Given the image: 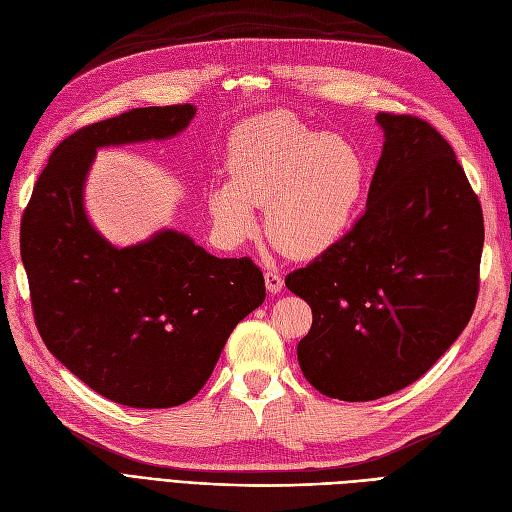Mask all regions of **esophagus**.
I'll return each instance as SVG.
<instances>
[{"label": "esophagus", "instance_id": "obj_1", "mask_svg": "<svg viewBox=\"0 0 512 512\" xmlns=\"http://www.w3.org/2000/svg\"><path fill=\"white\" fill-rule=\"evenodd\" d=\"M265 284H267V290L269 292H282V288H284V277H282V273L277 271V269H269V271H265Z\"/></svg>", "mask_w": 512, "mask_h": 512}]
</instances>
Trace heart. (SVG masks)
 I'll list each match as a JSON object with an SVG mask.
<instances>
[{
	"mask_svg": "<svg viewBox=\"0 0 512 512\" xmlns=\"http://www.w3.org/2000/svg\"><path fill=\"white\" fill-rule=\"evenodd\" d=\"M226 168L230 183L209 190L220 235L245 239L256 226L254 205H267L269 237L299 258L327 252L346 235L367 183L359 147L284 111L241 123L228 141Z\"/></svg>",
	"mask_w": 512,
	"mask_h": 512,
	"instance_id": "1",
	"label": "heart"
}]
</instances>
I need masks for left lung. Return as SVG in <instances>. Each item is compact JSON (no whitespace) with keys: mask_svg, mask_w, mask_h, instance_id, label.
<instances>
[{"mask_svg":"<svg viewBox=\"0 0 512 512\" xmlns=\"http://www.w3.org/2000/svg\"><path fill=\"white\" fill-rule=\"evenodd\" d=\"M384 147L356 224L286 286L312 307L297 346L322 395L371 401L421 378L472 318L485 226L446 138L412 115H376Z\"/></svg>","mask_w":512,"mask_h":512,"instance_id":"8db88e82","label":"left lung"}]
</instances>
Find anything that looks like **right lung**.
<instances>
[{
    "instance_id": "add662e5",
    "label": "right lung",
    "mask_w": 512,
    "mask_h": 512,
    "mask_svg": "<svg viewBox=\"0 0 512 512\" xmlns=\"http://www.w3.org/2000/svg\"><path fill=\"white\" fill-rule=\"evenodd\" d=\"M194 115L192 104L147 106L70 134L23 213L21 258L42 342L121 406L190 401L232 329L265 301L252 258L211 256L177 230L115 247L87 220L83 188L100 147L173 138Z\"/></svg>"
}]
</instances>
